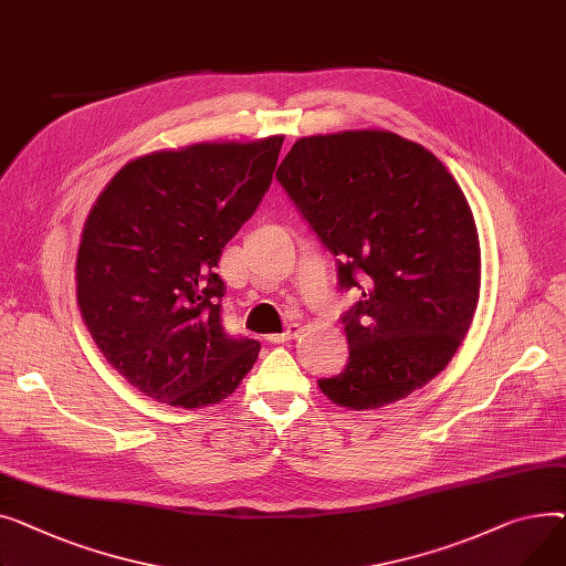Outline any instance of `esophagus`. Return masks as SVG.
I'll return each instance as SVG.
<instances>
[{"mask_svg": "<svg viewBox=\"0 0 566 566\" xmlns=\"http://www.w3.org/2000/svg\"><path fill=\"white\" fill-rule=\"evenodd\" d=\"M298 334H302V324H290L285 331H283V334H274V336H268V340L270 343H287V340H294Z\"/></svg>", "mask_w": 566, "mask_h": 566, "instance_id": "1", "label": "esophagus"}]
</instances>
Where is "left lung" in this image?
<instances>
[{
    "mask_svg": "<svg viewBox=\"0 0 566 566\" xmlns=\"http://www.w3.org/2000/svg\"><path fill=\"white\" fill-rule=\"evenodd\" d=\"M322 244L340 255L349 363L319 379L331 402L365 411L446 370L469 334L482 281L478 226L446 164L388 129L296 139L276 171Z\"/></svg>",
    "mask_w": 566,
    "mask_h": 566,
    "instance_id": "obj_1",
    "label": "left lung"
}]
</instances>
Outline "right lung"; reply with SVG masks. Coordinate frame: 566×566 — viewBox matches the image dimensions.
Returning a JSON list of instances; mask_svg holds the SVG:
<instances>
[{
    "label": "right lung",
    "mask_w": 566,
    "mask_h": 566,
    "mask_svg": "<svg viewBox=\"0 0 566 566\" xmlns=\"http://www.w3.org/2000/svg\"><path fill=\"white\" fill-rule=\"evenodd\" d=\"M283 135L201 142L129 159L99 191L75 262L77 308L112 368L157 402L235 392L260 352L221 326V251L255 212Z\"/></svg>",
    "instance_id": "1"
}]
</instances>
